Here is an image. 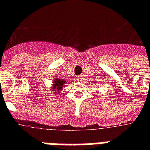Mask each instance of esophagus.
<instances>
[{
  "label": "esophagus",
  "instance_id": "esophagus-1",
  "mask_svg": "<svg viewBox=\"0 0 150 150\" xmlns=\"http://www.w3.org/2000/svg\"><path fill=\"white\" fill-rule=\"evenodd\" d=\"M76 79H77V80H79V81H81V79H82V77H81V76H77V78H76Z\"/></svg>",
  "mask_w": 150,
  "mask_h": 150
}]
</instances>
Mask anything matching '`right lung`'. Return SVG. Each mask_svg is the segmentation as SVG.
Segmentation results:
<instances>
[{
    "mask_svg": "<svg viewBox=\"0 0 150 150\" xmlns=\"http://www.w3.org/2000/svg\"><path fill=\"white\" fill-rule=\"evenodd\" d=\"M66 82L63 79H56L54 82V86H53V90L54 93L56 94H60V91L61 89H62L64 85L65 84ZM55 94V95H56Z\"/></svg>",
    "mask_w": 150,
    "mask_h": 150,
    "instance_id": "add662e5",
    "label": "right lung"
}]
</instances>
